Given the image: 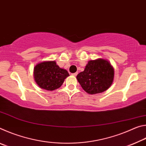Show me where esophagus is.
<instances>
[{
	"label": "esophagus",
	"mask_w": 146,
	"mask_h": 146,
	"mask_svg": "<svg viewBox=\"0 0 146 146\" xmlns=\"http://www.w3.org/2000/svg\"><path fill=\"white\" fill-rule=\"evenodd\" d=\"M77 74H78V73H72V74H71V75H72L73 76H76V75H77Z\"/></svg>",
	"instance_id": "esophagus-1"
}]
</instances>
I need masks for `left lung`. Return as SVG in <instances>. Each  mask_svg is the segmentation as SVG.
<instances>
[{
    "instance_id": "8db88e82",
    "label": "left lung",
    "mask_w": 146,
    "mask_h": 146,
    "mask_svg": "<svg viewBox=\"0 0 146 146\" xmlns=\"http://www.w3.org/2000/svg\"><path fill=\"white\" fill-rule=\"evenodd\" d=\"M78 82L86 93L91 95L102 93L111 86L114 68L103 58L88 61L84 71L76 76Z\"/></svg>"
}]
</instances>
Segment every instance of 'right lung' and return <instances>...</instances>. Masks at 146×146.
I'll use <instances>...</instances> for the list:
<instances>
[{"label":"right lung","mask_w":146,"mask_h":146,"mask_svg":"<svg viewBox=\"0 0 146 146\" xmlns=\"http://www.w3.org/2000/svg\"><path fill=\"white\" fill-rule=\"evenodd\" d=\"M33 75L36 84L47 91L59 88L70 76L67 70L60 68L55 60L43 61L36 64L34 68Z\"/></svg>","instance_id":"right-lung-1"}]
</instances>
